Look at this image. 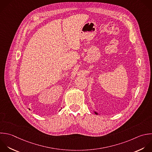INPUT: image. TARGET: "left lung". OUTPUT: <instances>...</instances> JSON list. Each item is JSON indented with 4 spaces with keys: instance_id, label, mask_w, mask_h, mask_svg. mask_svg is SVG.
Instances as JSON below:
<instances>
[{
    "instance_id": "1",
    "label": "left lung",
    "mask_w": 152,
    "mask_h": 152,
    "mask_svg": "<svg viewBox=\"0 0 152 152\" xmlns=\"http://www.w3.org/2000/svg\"><path fill=\"white\" fill-rule=\"evenodd\" d=\"M93 112H94V113L96 115H99V113H98L97 112H96V111H94V110Z\"/></svg>"
}]
</instances>
